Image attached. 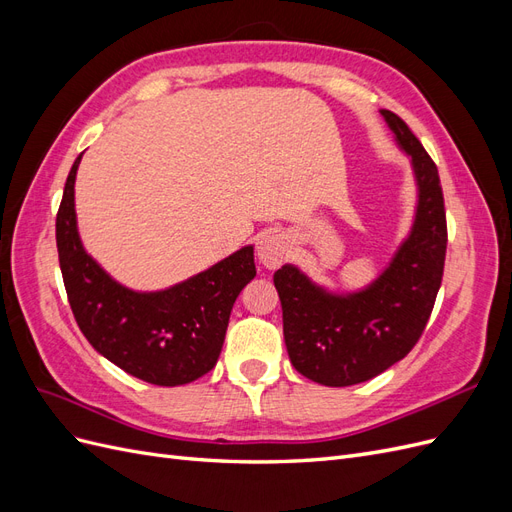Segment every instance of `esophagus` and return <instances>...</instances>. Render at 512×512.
<instances>
[{"label":"esophagus","mask_w":512,"mask_h":512,"mask_svg":"<svg viewBox=\"0 0 512 512\" xmlns=\"http://www.w3.org/2000/svg\"><path fill=\"white\" fill-rule=\"evenodd\" d=\"M288 256V239L282 232H269L258 241V258L267 269H277Z\"/></svg>","instance_id":"esophagus-1"}]
</instances>
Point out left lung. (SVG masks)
Masks as SVG:
<instances>
[{
  "mask_svg": "<svg viewBox=\"0 0 512 512\" xmlns=\"http://www.w3.org/2000/svg\"><path fill=\"white\" fill-rule=\"evenodd\" d=\"M414 168L418 203L408 239L374 282L333 294L294 265L273 275L290 363L324 386L376 378L414 348L436 303L446 258V213L438 166L406 121L380 111Z\"/></svg>",
  "mask_w": 512,
  "mask_h": 512,
  "instance_id": "left-lung-1",
  "label": "left lung"
}]
</instances>
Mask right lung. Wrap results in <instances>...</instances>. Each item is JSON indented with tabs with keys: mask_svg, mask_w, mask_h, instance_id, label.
<instances>
[{
	"mask_svg": "<svg viewBox=\"0 0 512 512\" xmlns=\"http://www.w3.org/2000/svg\"><path fill=\"white\" fill-rule=\"evenodd\" d=\"M81 156L70 168L55 224L76 324L91 346L134 378L158 386L194 382L218 363L232 305L256 275L254 247L245 245L166 290L121 286L85 252L76 228L74 179Z\"/></svg>",
	"mask_w": 512,
	"mask_h": 512,
	"instance_id": "obj_1",
	"label": "right lung"
}]
</instances>
